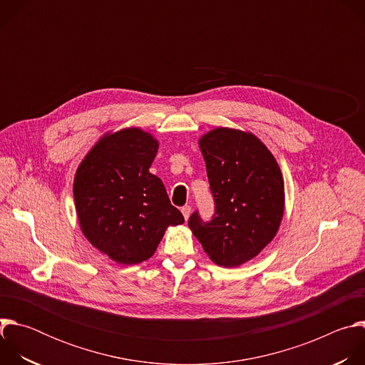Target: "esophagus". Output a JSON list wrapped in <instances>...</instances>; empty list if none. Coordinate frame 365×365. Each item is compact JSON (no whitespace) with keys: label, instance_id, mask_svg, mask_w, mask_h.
Segmentation results:
<instances>
[{"label":"esophagus","instance_id":"1","mask_svg":"<svg viewBox=\"0 0 365 365\" xmlns=\"http://www.w3.org/2000/svg\"><path fill=\"white\" fill-rule=\"evenodd\" d=\"M190 212H192V207H190L189 205H185V206L182 207V214H183V217H185V220H186V221L189 220Z\"/></svg>","mask_w":365,"mask_h":365}]
</instances>
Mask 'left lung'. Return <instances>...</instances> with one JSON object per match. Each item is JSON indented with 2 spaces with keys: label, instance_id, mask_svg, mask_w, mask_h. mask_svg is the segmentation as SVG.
Instances as JSON below:
<instances>
[{
  "label": "left lung",
  "instance_id": "8db88e82",
  "mask_svg": "<svg viewBox=\"0 0 365 365\" xmlns=\"http://www.w3.org/2000/svg\"><path fill=\"white\" fill-rule=\"evenodd\" d=\"M199 147L215 202L212 220L199 212L189 228L212 262L237 267L254 258L277 234L284 212V182L270 150L254 134L215 128Z\"/></svg>",
  "mask_w": 365,
  "mask_h": 365
}]
</instances>
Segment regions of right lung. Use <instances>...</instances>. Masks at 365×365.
<instances>
[{"label":"right lung","mask_w":365,"mask_h":365,"mask_svg":"<svg viewBox=\"0 0 365 365\" xmlns=\"http://www.w3.org/2000/svg\"><path fill=\"white\" fill-rule=\"evenodd\" d=\"M159 141L140 128L103 135L79 165L73 197L86 240L120 264L150 258L165 231L185 222L150 173Z\"/></svg>","instance_id":"add662e5"}]
</instances>
